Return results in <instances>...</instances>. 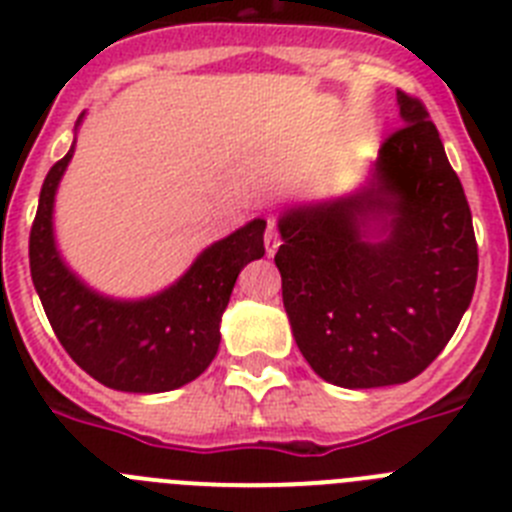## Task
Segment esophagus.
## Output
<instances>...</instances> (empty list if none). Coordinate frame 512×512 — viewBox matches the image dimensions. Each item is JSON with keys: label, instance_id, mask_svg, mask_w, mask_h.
<instances>
[{"label": "esophagus", "instance_id": "obj_1", "mask_svg": "<svg viewBox=\"0 0 512 512\" xmlns=\"http://www.w3.org/2000/svg\"><path fill=\"white\" fill-rule=\"evenodd\" d=\"M264 243H266V256H274L279 248V230H277V223L274 220H269L266 223V233H264Z\"/></svg>", "mask_w": 512, "mask_h": 512}]
</instances>
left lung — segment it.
<instances>
[{
  "mask_svg": "<svg viewBox=\"0 0 512 512\" xmlns=\"http://www.w3.org/2000/svg\"><path fill=\"white\" fill-rule=\"evenodd\" d=\"M402 128L372 179L279 217L277 269L297 348L325 382L369 390L418 377L454 336L477 284L459 176L420 99L397 92Z\"/></svg>",
  "mask_w": 512,
  "mask_h": 512,
  "instance_id": "obj_1",
  "label": "left lung"
}]
</instances>
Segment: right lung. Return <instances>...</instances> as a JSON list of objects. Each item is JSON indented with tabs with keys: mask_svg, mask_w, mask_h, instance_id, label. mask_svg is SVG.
Instances as JSON below:
<instances>
[{
	"mask_svg": "<svg viewBox=\"0 0 512 512\" xmlns=\"http://www.w3.org/2000/svg\"><path fill=\"white\" fill-rule=\"evenodd\" d=\"M71 156L74 146L45 176L30 230V274L45 315L66 354L104 387L143 395L184 387L215 359L235 279L264 256L266 220L256 217L207 246L184 277L158 295H99L66 266L53 235V205Z\"/></svg>",
	"mask_w": 512,
	"mask_h": 512,
	"instance_id": "1",
	"label": "right lung"
}]
</instances>
